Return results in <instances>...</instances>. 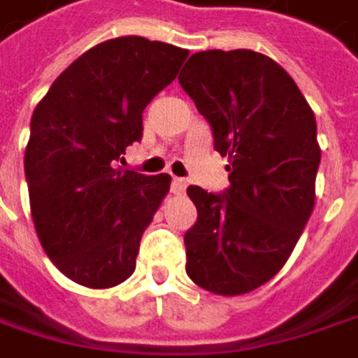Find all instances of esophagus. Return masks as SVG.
<instances>
[{
	"instance_id": "esophagus-1",
	"label": "esophagus",
	"mask_w": 358,
	"mask_h": 358,
	"mask_svg": "<svg viewBox=\"0 0 358 358\" xmlns=\"http://www.w3.org/2000/svg\"><path fill=\"white\" fill-rule=\"evenodd\" d=\"M185 187H187V183H185V179H181V177H175L173 183H171V189H173V194H177V196L183 194Z\"/></svg>"
}]
</instances>
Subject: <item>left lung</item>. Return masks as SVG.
<instances>
[{"mask_svg":"<svg viewBox=\"0 0 358 358\" xmlns=\"http://www.w3.org/2000/svg\"><path fill=\"white\" fill-rule=\"evenodd\" d=\"M181 88L228 158L230 187H187L198 221L185 232V272L217 295L249 293L289 259L315 208L317 120L293 78L253 50L189 57Z\"/></svg>","mask_w":358,"mask_h":358,"instance_id":"1","label":"left lung"}]
</instances>
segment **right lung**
Masks as SVG:
<instances>
[{"label":"right lung","instance_id":"add662e5","mask_svg":"<svg viewBox=\"0 0 358 358\" xmlns=\"http://www.w3.org/2000/svg\"><path fill=\"white\" fill-rule=\"evenodd\" d=\"M187 50L126 35L96 43L50 86L31 117L24 177L37 238L73 282L109 289L137 266L171 177L120 166L143 137V109Z\"/></svg>","mask_w":358,"mask_h":358}]
</instances>
